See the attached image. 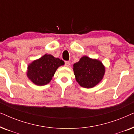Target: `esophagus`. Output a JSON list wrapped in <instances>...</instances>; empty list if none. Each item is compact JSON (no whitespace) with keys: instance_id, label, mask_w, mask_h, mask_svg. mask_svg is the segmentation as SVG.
<instances>
[{"instance_id":"1","label":"esophagus","mask_w":134,"mask_h":134,"mask_svg":"<svg viewBox=\"0 0 134 134\" xmlns=\"http://www.w3.org/2000/svg\"><path fill=\"white\" fill-rule=\"evenodd\" d=\"M70 65H71V62H69V61H66V62H65V66L69 67V66H70Z\"/></svg>"}]
</instances>
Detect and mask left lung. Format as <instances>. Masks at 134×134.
<instances>
[{
	"label": "left lung",
	"instance_id": "1",
	"mask_svg": "<svg viewBox=\"0 0 134 134\" xmlns=\"http://www.w3.org/2000/svg\"><path fill=\"white\" fill-rule=\"evenodd\" d=\"M76 81L82 87L90 88L101 81L105 74V67L101 62L83 56L73 65Z\"/></svg>",
	"mask_w": 134,
	"mask_h": 134
}]
</instances>
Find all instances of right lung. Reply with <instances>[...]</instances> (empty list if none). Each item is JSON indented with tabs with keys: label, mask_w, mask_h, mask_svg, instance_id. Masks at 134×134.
<instances>
[{
	"label": "right lung",
	"mask_w": 134,
	"mask_h": 134,
	"mask_svg": "<svg viewBox=\"0 0 134 134\" xmlns=\"http://www.w3.org/2000/svg\"><path fill=\"white\" fill-rule=\"evenodd\" d=\"M63 65L64 62L62 60L55 58L51 54H45L29 64L27 76L36 85H47L52 80L58 68Z\"/></svg>",
	"instance_id": "right-lung-1"
}]
</instances>
